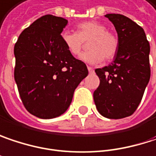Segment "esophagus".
Listing matches in <instances>:
<instances>
[{
  "label": "esophagus",
  "instance_id": "1",
  "mask_svg": "<svg viewBox=\"0 0 156 156\" xmlns=\"http://www.w3.org/2000/svg\"><path fill=\"white\" fill-rule=\"evenodd\" d=\"M87 69H88V71L90 72V73H93L94 70V69H93L92 67H90V66H87Z\"/></svg>",
  "mask_w": 156,
  "mask_h": 156
}]
</instances>
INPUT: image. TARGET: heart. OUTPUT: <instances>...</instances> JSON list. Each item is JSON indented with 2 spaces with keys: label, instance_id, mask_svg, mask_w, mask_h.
Instances as JSON below:
<instances>
[{
  "label": "heart",
  "instance_id": "1",
  "mask_svg": "<svg viewBox=\"0 0 156 156\" xmlns=\"http://www.w3.org/2000/svg\"><path fill=\"white\" fill-rule=\"evenodd\" d=\"M89 40L88 51L82 53L80 59L88 63H99L112 59L118 51L119 40L113 33L107 31V27L101 22L86 21L77 27V33L64 31L62 41L68 51L78 55L84 46V42Z\"/></svg>",
  "mask_w": 156,
  "mask_h": 156
}]
</instances>
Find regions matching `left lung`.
I'll use <instances>...</instances> for the list:
<instances>
[{"label":"left lung","mask_w":156,"mask_h":156,"mask_svg":"<svg viewBox=\"0 0 156 156\" xmlns=\"http://www.w3.org/2000/svg\"><path fill=\"white\" fill-rule=\"evenodd\" d=\"M117 31L119 47L112 64L96 69L100 85L94 92L97 111L108 119L134 113L150 79V45L144 29L120 14H106Z\"/></svg>","instance_id":"1"}]
</instances>
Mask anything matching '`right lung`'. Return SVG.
<instances>
[{
	"mask_svg": "<svg viewBox=\"0 0 156 156\" xmlns=\"http://www.w3.org/2000/svg\"><path fill=\"white\" fill-rule=\"evenodd\" d=\"M67 24L63 18L44 15L23 30L14 46V78L22 103L41 119L63 114L88 74L86 64L73 57L62 41Z\"/></svg>",
	"mask_w": 156,
	"mask_h": 156,
	"instance_id": "add662e5",
	"label": "right lung"
}]
</instances>
